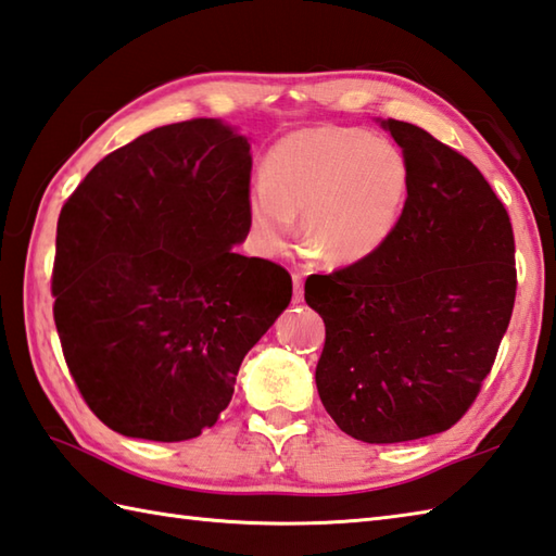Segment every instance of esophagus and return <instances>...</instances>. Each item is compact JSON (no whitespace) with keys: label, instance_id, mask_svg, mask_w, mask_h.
Segmentation results:
<instances>
[{"label":"esophagus","instance_id":"1","mask_svg":"<svg viewBox=\"0 0 556 556\" xmlns=\"http://www.w3.org/2000/svg\"><path fill=\"white\" fill-rule=\"evenodd\" d=\"M293 303H301L303 301V277L301 275H293Z\"/></svg>","mask_w":556,"mask_h":556}]
</instances>
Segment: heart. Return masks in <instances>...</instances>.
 <instances>
[{"label":"heart","instance_id":"1","mask_svg":"<svg viewBox=\"0 0 556 556\" xmlns=\"http://www.w3.org/2000/svg\"><path fill=\"white\" fill-rule=\"evenodd\" d=\"M412 166L395 141L356 127L318 125L281 137L265 156V182L248 192L253 231L287 248L293 216L303 241L330 267H352L383 250L402 222Z\"/></svg>","mask_w":556,"mask_h":556}]
</instances>
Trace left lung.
I'll list each match as a JSON object with an SVG mask.
<instances>
[{
    "label": "left lung",
    "instance_id": "left-lung-1",
    "mask_svg": "<svg viewBox=\"0 0 556 556\" xmlns=\"http://www.w3.org/2000/svg\"><path fill=\"white\" fill-rule=\"evenodd\" d=\"M412 166L402 222L362 265L315 275L325 323L315 386L337 427L364 443L451 429L480 393L516 301L506 206L470 159L427 129L380 119Z\"/></svg>",
    "mask_w": 556,
    "mask_h": 556
}]
</instances>
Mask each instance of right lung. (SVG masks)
<instances>
[{
	"instance_id": "obj_1",
	"label": "right lung",
	"mask_w": 556,
	"mask_h": 556,
	"mask_svg": "<svg viewBox=\"0 0 556 556\" xmlns=\"http://www.w3.org/2000/svg\"><path fill=\"white\" fill-rule=\"evenodd\" d=\"M250 144L222 119L156 127L98 161L58 222L64 362L105 427L188 441L228 407L291 277L233 253L250 231Z\"/></svg>"
}]
</instances>
